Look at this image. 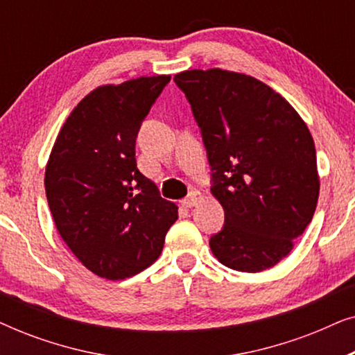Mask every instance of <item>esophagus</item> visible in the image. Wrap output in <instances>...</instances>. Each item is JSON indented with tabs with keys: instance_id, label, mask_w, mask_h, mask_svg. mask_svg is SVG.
Here are the masks:
<instances>
[{
	"instance_id": "obj_1",
	"label": "esophagus",
	"mask_w": 355,
	"mask_h": 355,
	"mask_svg": "<svg viewBox=\"0 0 355 355\" xmlns=\"http://www.w3.org/2000/svg\"><path fill=\"white\" fill-rule=\"evenodd\" d=\"M202 198H203V196L200 192H192L191 196H189L186 200H184L182 203H184V207H187V208H192V207H196V205H198V203L202 202Z\"/></svg>"
}]
</instances>
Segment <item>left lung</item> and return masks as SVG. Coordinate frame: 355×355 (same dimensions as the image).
<instances>
[{"label": "left lung", "instance_id": "8db88e82", "mask_svg": "<svg viewBox=\"0 0 355 355\" xmlns=\"http://www.w3.org/2000/svg\"><path fill=\"white\" fill-rule=\"evenodd\" d=\"M192 106L225 227L210 249L227 268L259 273L289 255L312 221L320 176L312 134L284 96L255 77L211 69L174 76Z\"/></svg>", "mask_w": 355, "mask_h": 355}]
</instances>
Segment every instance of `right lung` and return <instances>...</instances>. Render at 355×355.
<instances>
[{
  "label": "right lung",
  "mask_w": 355,
  "mask_h": 355,
  "mask_svg": "<svg viewBox=\"0 0 355 355\" xmlns=\"http://www.w3.org/2000/svg\"><path fill=\"white\" fill-rule=\"evenodd\" d=\"M171 76L100 85L82 98L58 134L45 169L56 230L80 263L119 281L148 268L178 220L137 169L140 124Z\"/></svg>",
  "instance_id": "right-lung-1"
}]
</instances>
